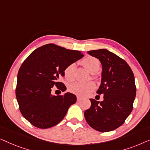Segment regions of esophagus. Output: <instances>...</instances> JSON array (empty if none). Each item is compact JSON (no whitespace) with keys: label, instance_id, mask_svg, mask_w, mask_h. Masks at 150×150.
I'll list each match as a JSON object with an SVG mask.
<instances>
[{"label":"esophagus","instance_id":"esophagus-1","mask_svg":"<svg viewBox=\"0 0 150 150\" xmlns=\"http://www.w3.org/2000/svg\"><path fill=\"white\" fill-rule=\"evenodd\" d=\"M82 99H83V98L81 97H77V101H81V100H82Z\"/></svg>","mask_w":150,"mask_h":150}]
</instances>
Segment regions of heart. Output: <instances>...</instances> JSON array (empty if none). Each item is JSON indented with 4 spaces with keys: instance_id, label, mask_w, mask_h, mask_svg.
<instances>
[{
    "instance_id": "b5f03b06",
    "label": "heart",
    "mask_w": 150,
    "mask_h": 150,
    "mask_svg": "<svg viewBox=\"0 0 150 150\" xmlns=\"http://www.w3.org/2000/svg\"><path fill=\"white\" fill-rule=\"evenodd\" d=\"M81 65L85 67V69L91 74H95L100 68V61L97 58L93 57L88 56L81 61ZM75 64L71 63L65 67L63 70V74L66 81H72L74 79ZM92 79H96V76L93 74ZM94 88V85L92 83H83L76 82L69 86V91L75 95L79 96H85L89 94Z\"/></svg>"
}]
</instances>
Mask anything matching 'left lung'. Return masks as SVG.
Returning a JSON list of instances; mask_svg holds the SVG:
<instances>
[{
  "label": "left lung",
  "mask_w": 150,
  "mask_h": 150,
  "mask_svg": "<svg viewBox=\"0 0 150 150\" xmlns=\"http://www.w3.org/2000/svg\"><path fill=\"white\" fill-rule=\"evenodd\" d=\"M88 54L102 63V81L97 93L104 94V100L89 99L91 106L84 115L92 128L109 132L122 126L132 112L136 96L134 74L126 61L106 49L88 51Z\"/></svg>",
  "instance_id": "1"
}]
</instances>
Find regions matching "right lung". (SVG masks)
<instances>
[{"label": "right lung", "mask_w": 150, "mask_h": 150, "mask_svg": "<svg viewBox=\"0 0 150 150\" xmlns=\"http://www.w3.org/2000/svg\"><path fill=\"white\" fill-rule=\"evenodd\" d=\"M83 56L80 51L49 44L37 48L22 63L16 96L20 112L33 126L42 129L54 126L76 102L74 94L52 96L51 91L54 86L62 91L66 90L59 81L65 67Z\"/></svg>", "instance_id": "1"}]
</instances>
